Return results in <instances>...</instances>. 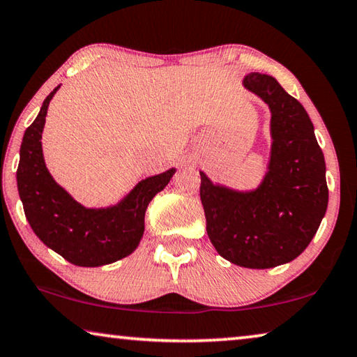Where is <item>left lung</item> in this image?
<instances>
[{"label": "left lung", "instance_id": "obj_1", "mask_svg": "<svg viewBox=\"0 0 357 357\" xmlns=\"http://www.w3.org/2000/svg\"><path fill=\"white\" fill-rule=\"evenodd\" d=\"M245 87L271 111L268 173L259 189L214 185L200 172L206 231L224 259L246 268H271L305 251L324 218L326 162L305 107L275 77L250 73Z\"/></svg>", "mask_w": 357, "mask_h": 357}]
</instances>
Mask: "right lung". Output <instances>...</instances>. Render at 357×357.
<instances>
[{"mask_svg":"<svg viewBox=\"0 0 357 357\" xmlns=\"http://www.w3.org/2000/svg\"><path fill=\"white\" fill-rule=\"evenodd\" d=\"M59 87L49 93L38 117L25 130L17 188L26 220L44 245L79 267H100L137 250L144 231L146 209L158 192L165 189L174 168L143 179L116 206L89 209L79 205L50 176L41 149L47 107Z\"/></svg>","mask_w":357,"mask_h":357,"instance_id":"add662e5","label":"right lung"}]
</instances>
